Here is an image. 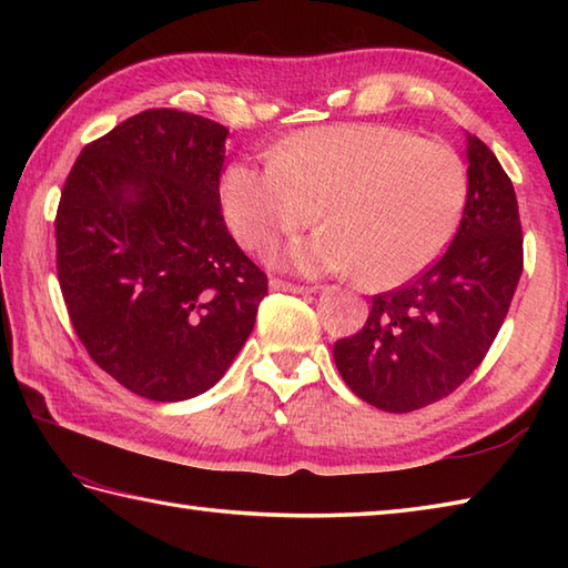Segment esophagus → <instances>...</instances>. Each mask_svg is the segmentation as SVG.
I'll return each instance as SVG.
<instances>
[{"label":"esophagus","mask_w":568,"mask_h":568,"mask_svg":"<svg viewBox=\"0 0 568 568\" xmlns=\"http://www.w3.org/2000/svg\"><path fill=\"white\" fill-rule=\"evenodd\" d=\"M271 291H285V293L310 295V293H315L317 287H312V285H297V283H287V281H281V277H271Z\"/></svg>","instance_id":"obj_1"}]
</instances>
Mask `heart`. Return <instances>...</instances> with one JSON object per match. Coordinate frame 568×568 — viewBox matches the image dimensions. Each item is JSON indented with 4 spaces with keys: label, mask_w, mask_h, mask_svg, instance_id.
I'll use <instances>...</instances> for the list:
<instances>
[{
    "label": "heart",
    "mask_w": 568,
    "mask_h": 568,
    "mask_svg": "<svg viewBox=\"0 0 568 568\" xmlns=\"http://www.w3.org/2000/svg\"><path fill=\"white\" fill-rule=\"evenodd\" d=\"M468 200L462 155L403 129L339 124L297 134L258 168L226 165L220 204L241 246L322 229L273 251V263L305 275L358 271L373 287L400 285L439 258Z\"/></svg>",
    "instance_id": "obj_1"
}]
</instances>
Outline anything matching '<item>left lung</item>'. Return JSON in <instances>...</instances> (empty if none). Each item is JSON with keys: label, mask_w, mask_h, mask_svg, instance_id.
<instances>
[{"label": "left lung", "mask_w": 568, "mask_h": 568, "mask_svg": "<svg viewBox=\"0 0 568 568\" xmlns=\"http://www.w3.org/2000/svg\"><path fill=\"white\" fill-rule=\"evenodd\" d=\"M468 200L456 236L415 281L373 295L368 320L334 344V364L361 400L413 413L452 395L508 315L523 275L515 187L496 155L468 136Z\"/></svg>", "instance_id": "left-lung-1"}]
</instances>
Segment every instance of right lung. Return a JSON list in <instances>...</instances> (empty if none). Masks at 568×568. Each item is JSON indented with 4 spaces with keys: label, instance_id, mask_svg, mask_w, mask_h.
<instances>
[{
    "label": "right lung",
    "instance_id": "obj_1",
    "mask_svg": "<svg viewBox=\"0 0 568 568\" xmlns=\"http://www.w3.org/2000/svg\"><path fill=\"white\" fill-rule=\"evenodd\" d=\"M226 134L200 114L146 110L88 143L60 192L72 329L94 364L155 403L210 390L268 293L222 216Z\"/></svg>",
    "mask_w": 568,
    "mask_h": 568
}]
</instances>
